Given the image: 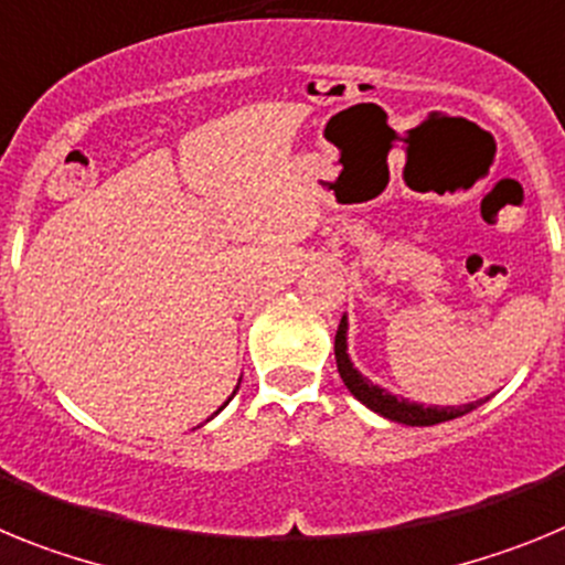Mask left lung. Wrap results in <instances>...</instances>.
<instances>
[{"label":"left lung","mask_w":565,"mask_h":565,"mask_svg":"<svg viewBox=\"0 0 565 565\" xmlns=\"http://www.w3.org/2000/svg\"><path fill=\"white\" fill-rule=\"evenodd\" d=\"M347 332H350V321L347 316L341 318V327L335 332V364H338V375H341L343 386L355 395L366 409H372L375 415L386 420H395V424H406V426H435L444 424V420H452L466 415V412L478 409L480 401L475 404H463V406H424L415 404V401L398 398V395H392L390 390L384 386L372 384L370 377H364L358 372V366L352 364L350 358V347H347Z\"/></svg>","instance_id":"8db88e82"}]
</instances>
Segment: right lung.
Instances as JSON below:
<instances>
[{"label":"right lung","mask_w":565,"mask_h":565,"mask_svg":"<svg viewBox=\"0 0 565 565\" xmlns=\"http://www.w3.org/2000/svg\"><path fill=\"white\" fill-rule=\"evenodd\" d=\"M238 384H242V381H238ZM235 392H238V386H235ZM235 392H233V395H235ZM233 395H230L227 401H233ZM224 406H227V404H224ZM224 406H222V409H224ZM222 409H218V412H222ZM218 412H215V415H218ZM210 418H213V415H210ZM210 418H207V420H210Z\"/></svg>","instance_id":"1"}]
</instances>
